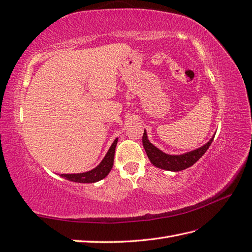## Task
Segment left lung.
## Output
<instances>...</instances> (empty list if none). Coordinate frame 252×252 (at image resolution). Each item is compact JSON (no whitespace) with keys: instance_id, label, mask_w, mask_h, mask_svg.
<instances>
[{"instance_id":"1","label":"left lung","mask_w":252,"mask_h":252,"mask_svg":"<svg viewBox=\"0 0 252 252\" xmlns=\"http://www.w3.org/2000/svg\"><path fill=\"white\" fill-rule=\"evenodd\" d=\"M214 136L215 135L212 136V139L203 146H201L194 151L185 153V154L181 155H169L160 151L159 149H157V147L155 145H153L150 140L147 139V133L145 130L144 133H143L142 142L147 157H149V159L155 167L169 171H180L189 168V167L195 164V162L205 154V152L208 151L210 145L212 144V142H213Z\"/></svg>"}]
</instances>
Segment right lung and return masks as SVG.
I'll return each instance as SVG.
<instances>
[{"mask_svg": "<svg viewBox=\"0 0 252 252\" xmlns=\"http://www.w3.org/2000/svg\"><path fill=\"white\" fill-rule=\"evenodd\" d=\"M117 143L118 139L113 141L110 149L108 150L107 154L100 161V164L94 169L86 172H82V174H62L61 177L73 182H80V184H93V182H97L103 179L109 174L113 166V157H115Z\"/></svg>", "mask_w": 252, "mask_h": 252, "instance_id": "right-lung-1", "label": "right lung"}]
</instances>
